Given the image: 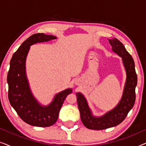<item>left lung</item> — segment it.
<instances>
[{
  "instance_id": "left-lung-1",
  "label": "left lung",
  "mask_w": 146,
  "mask_h": 146,
  "mask_svg": "<svg viewBox=\"0 0 146 146\" xmlns=\"http://www.w3.org/2000/svg\"><path fill=\"white\" fill-rule=\"evenodd\" d=\"M108 40L112 46V51L122 59L126 72V80L119 102L114 108L100 117L92 115L86 99L83 94L80 92L76 94L82 121L87 128L90 129L100 130L119 124L124 120L127 113L133 108L135 100V89L137 85V77L135 70L134 61L119 40L112 38Z\"/></svg>"
}]
</instances>
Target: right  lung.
<instances>
[{
	"instance_id": "obj_1",
	"label": "right lung",
	"mask_w": 146,
	"mask_h": 146,
	"mask_svg": "<svg viewBox=\"0 0 146 146\" xmlns=\"http://www.w3.org/2000/svg\"><path fill=\"white\" fill-rule=\"evenodd\" d=\"M56 39L52 35L37 33L27 38L14 53L10 62L7 75L9 100L20 117L28 124L38 127H48L57 121L59 111L66 96L72 89L68 88L55 95L48 106H42L30 88L27 74L26 59L30 46L38 42Z\"/></svg>"
}]
</instances>
